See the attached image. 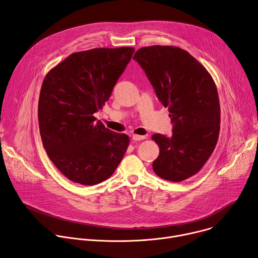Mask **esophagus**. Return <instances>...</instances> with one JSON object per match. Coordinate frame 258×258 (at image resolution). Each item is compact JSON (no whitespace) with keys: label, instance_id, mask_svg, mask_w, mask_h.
Listing matches in <instances>:
<instances>
[{"label":"esophagus","instance_id":"1","mask_svg":"<svg viewBox=\"0 0 258 258\" xmlns=\"http://www.w3.org/2000/svg\"><path fill=\"white\" fill-rule=\"evenodd\" d=\"M145 138H146L145 135H137V134H134V135L132 136V139L135 140V141H140V140H143V139H145Z\"/></svg>","mask_w":258,"mask_h":258}]
</instances>
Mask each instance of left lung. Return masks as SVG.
Returning <instances> with one entry per match:
<instances>
[{
	"mask_svg": "<svg viewBox=\"0 0 258 258\" xmlns=\"http://www.w3.org/2000/svg\"><path fill=\"white\" fill-rule=\"evenodd\" d=\"M133 59L168 108L174 125L171 137L151 136L160 147L153 171L168 181L186 180L199 172L218 142L221 108L215 81L194 57L177 46H144Z\"/></svg>",
	"mask_w": 258,
	"mask_h": 258,
	"instance_id": "1",
	"label": "left lung"
}]
</instances>
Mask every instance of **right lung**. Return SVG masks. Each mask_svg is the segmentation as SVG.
<instances>
[{"label": "right lung", "mask_w": 258, "mask_h": 258, "mask_svg": "<svg viewBox=\"0 0 258 258\" xmlns=\"http://www.w3.org/2000/svg\"><path fill=\"white\" fill-rule=\"evenodd\" d=\"M134 47H98L71 54L45 75L38 125L49 160L69 180L95 185L110 178L129 145L126 134L93 116L110 98Z\"/></svg>", "instance_id": "right-lung-1"}]
</instances>
